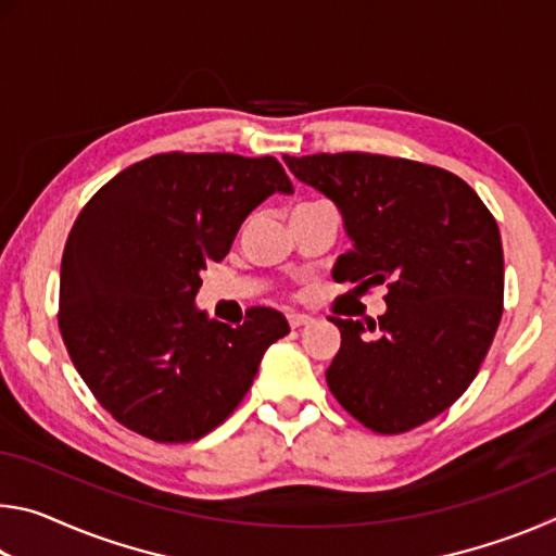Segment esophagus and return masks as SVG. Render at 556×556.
I'll use <instances>...</instances> for the list:
<instances>
[{
	"instance_id": "obj_1",
	"label": "esophagus",
	"mask_w": 556,
	"mask_h": 556,
	"mask_svg": "<svg viewBox=\"0 0 556 556\" xmlns=\"http://www.w3.org/2000/svg\"><path fill=\"white\" fill-rule=\"evenodd\" d=\"M287 318H289V326L291 328H301V326H306V324H312V316H306V314H287Z\"/></svg>"
}]
</instances>
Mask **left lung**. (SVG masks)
<instances>
[{
  "mask_svg": "<svg viewBox=\"0 0 556 556\" xmlns=\"http://www.w3.org/2000/svg\"><path fill=\"white\" fill-rule=\"evenodd\" d=\"M301 184L336 203L353 248L336 281L388 287L378 321L341 331L326 382L378 434L434 419L468 390L503 316V242L478 193L444 168L382 154L285 156Z\"/></svg>",
  "mask_w": 556,
  "mask_h": 556,
  "instance_id": "8db88e82",
  "label": "left lung"
}]
</instances>
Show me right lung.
Segmentation results:
<instances>
[{"label":"right lung","mask_w":556,"mask_h":556,"mask_svg":"<svg viewBox=\"0 0 556 556\" xmlns=\"http://www.w3.org/2000/svg\"><path fill=\"white\" fill-rule=\"evenodd\" d=\"M291 191L275 156L174 152L131 164L80 211L63 250L59 326L119 425L186 444L238 407L289 324L265 306L238 328L208 318L195 306L201 271L228 255L262 201Z\"/></svg>","instance_id":"obj_1"}]
</instances>
